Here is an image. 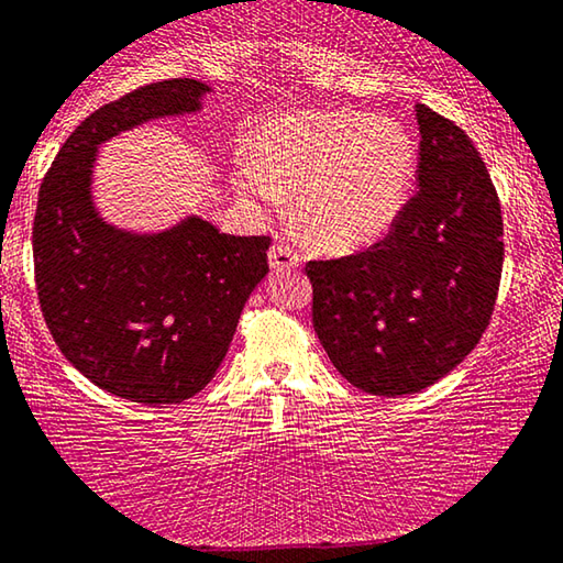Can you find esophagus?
Here are the masks:
<instances>
[{
  "label": "esophagus",
  "mask_w": 563,
  "mask_h": 563,
  "mask_svg": "<svg viewBox=\"0 0 563 563\" xmlns=\"http://www.w3.org/2000/svg\"><path fill=\"white\" fill-rule=\"evenodd\" d=\"M267 261H271L273 271H288V267H296L300 263V257L290 245L278 243V245L271 247V253H267Z\"/></svg>",
  "instance_id": "34e87169"
}]
</instances>
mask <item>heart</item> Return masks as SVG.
<instances>
[{
  "label": "heart",
  "mask_w": 563,
  "mask_h": 563,
  "mask_svg": "<svg viewBox=\"0 0 563 563\" xmlns=\"http://www.w3.org/2000/svg\"><path fill=\"white\" fill-rule=\"evenodd\" d=\"M413 173V145L400 124L358 112H302L265 124L255 165L240 169L238 187L263 205L296 195L292 220L302 240L345 255L388 233Z\"/></svg>",
  "instance_id": "b5f03b06"
}]
</instances>
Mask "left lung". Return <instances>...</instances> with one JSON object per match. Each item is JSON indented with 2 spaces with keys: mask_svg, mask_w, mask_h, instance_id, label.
Wrapping results in <instances>:
<instances>
[{
  "mask_svg": "<svg viewBox=\"0 0 563 563\" xmlns=\"http://www.w3.org/2000/svg\"><path fill=\"white\" fill-rule=\"evenodd\" d=\"M418 192L363 253L310 261L313 328L330 363L373 396L418 394L474 351L504 265L496 187L459 124L416 104Z\"/></svg>",
  "mask_w": 563,
  "mask_h": 563,
  "instance_id": "8db88e82",
  "label": "left lung"
}]
</instances>
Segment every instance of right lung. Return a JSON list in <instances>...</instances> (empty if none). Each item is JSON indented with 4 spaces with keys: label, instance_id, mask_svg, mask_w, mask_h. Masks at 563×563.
I'll return each mask as SVG.
<instances>
[{
    "label": "right lung",
    "instance_id": "1",
    "mask_svg": "<svg viewBox=\"0 0 563 563\" xmlns=\"http://www.w3.org/2000/svg\"><path fill=\"white\" fill-rule=\"evenodd\" d=\"M198 79L145 85L89 114L44 175L32 228L42 316L95 386L132 404H180L208 386L271 238H235L187 216L159 233L104 222L92 202L97 147L150 120L202 110Z\"/></svg>",
    "mask_w": 563,
    "mask_h": 563
}]
</instances>
